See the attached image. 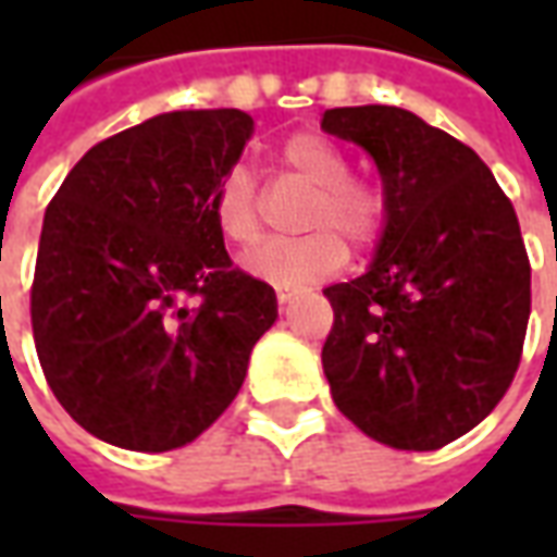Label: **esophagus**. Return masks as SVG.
Wrapping results in <instances>:
<instances>
[{
	"label": "esophagus",
	"instance_id": "34e87169",
	"mask_svg": "<svg viewBox=\"0 0 557 557\" xmlns=\"http://www.w3.org/2000/svg\"><path fill=\"white\" fill-rule=\"evenodd\" d=\"M274 292H277V301L280 304H289L292 298H295V289H289V286H277V289H274Z\"/></svg>",
	"mask_w": 557,
	"mask_h": 557
}]
</instances>
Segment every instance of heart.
Listing matches in <instances>:
<instances>
[{"mask_svg":"<svg viewBox=\"0 0 557 557\" xmlns=\"http://www.w3.org/2000/svg\"><path fill=\"white\" fill-rule=\"evenodd\" d=\"M292 178L310 190L304 208V230H315L295 242H271L244 256V271L277 286H304L346 265V244L370 247L387 223V196L382 184L351 175L346 151L319 134H295L277 151ZM211 218L220 235L238 247L262 238V214L256 182L244 166H232L211 196Z\"/></svg>","mask_w":557,"mask_h":557,"instance_id":"1","label":"heart"}]
</instances>
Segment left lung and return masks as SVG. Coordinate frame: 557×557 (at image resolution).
<instances>
[{"label":"left lung","instance_id":"1","mask_svg":"<svg viewBox=\"0 0 557 557\" xmlns=\"http://www.w3.org/2000/svg\"><path fill=\"white\" fill-rule=\"evenodd\" d=\"M322 127L375 160L387 223L373 265L327 286L322 346L337 409L375 442L438 450L486 418L513 382L531 262L490 166L399 107H337Z\"/></svg>","mask_w":557,"mask_h":557}]
</instances>
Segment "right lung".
Returning a JSON list of instances; mask_svg holds the SVG:
<instances>
[{
	"label": "right lung",
	"mask_w": 557,
	"mask_h": 557,
	"mask_svg": "<svg viewBox=\"0 0 557 557\" xmlns=\"http://www.w3.org/2000/svg\"><path fill=\"white\" fill-rule=\"evenodd\" d=\"M253 119L178 110L89 148L44 214L32 334L62 409L101 442L163 454L242 391L277 319L211 218Z\"/></svg>",
	"instance_id": "add662e5"
}]
</instances>
